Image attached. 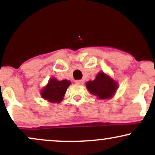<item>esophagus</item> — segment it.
I'll return each instance as SVG.
<instances>
[{
	"instance_id": "1",
	"label": "esophagus",
	"mask_w": 155,
	"mask_h": 155,
	"mask_svg": "<svg viewBox=\"0 0 155 155\" xmlns=\"http://www.w3.org/2000/svg\"><path fill=\"white\" fill-rule=\"evenodd\" d=\"M75 83L76 84H83L84 83V80H82V79H81V80H76Z\"/></svg>"
}]
</instances>
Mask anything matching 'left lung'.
Instances as JSON below:
<instances>
[{"mask_svg":"<svg viewBox=\"0 0 155 155\" xmlns=\"http://www.w3.org/2000/svg\"><path fill=\"white\" fill-rule=\"evenodd\" d=\"M86 87L88 91L97 99L107 100L115 95L118 89V83L104 71H101L93 81L87 82Z\"/></svg>","mask_w":155,"mask_h":155,"instance_id":"obj_1","label":"left lung"}]
</instances>
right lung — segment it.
<instances>
[{"label":"right lung","mask_w":155,"mask_h":155,"mask_svg":"<svg viewBox=\"0 0 155 155\" xmlns=\"http://www.w3.org/2000/svg\"><path fill=\"white\" fill-rule=\"evenodd\" d=\"M71 84V81L67 79L59 81L56 78L51 77L47 84L41 90V96L48 102L58 104L63 100L67 88Z\"/></svg>","instance_id":"obj_1"}]
</instances>
